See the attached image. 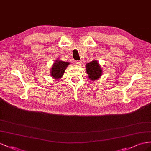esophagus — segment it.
<instances>
[{"label":"esophagus","mask_w":151,"mask_h":151,"mask_svg":"<svg viewBox=\"0 0 151 151\" xmlns=\"http://www.w3.org/2000/svg\"><path fill=\"white\" fill-rule=\"evenodd\" d=\"M75 64H76V65H80V64H82V61H80V60H78V61H75Z\"/></svg>","instance_id":"esophagus-1"}]
</instances>
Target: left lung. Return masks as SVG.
Masks as SVG:
<instances>
[{"instance_id":"obj_1","label":"left lung","mask_w":151,"mask_h":151,"mask_svg":"<svg viewBox=\"0 0 151 151\" xmlns=\"http://www.w3.org/2000/svg\"><path fill=\"white\" fill-rule=\"evenodd\" d=\"M86 69L88 78L92 81L98 80L102 75L103 69L98 61L96 60H93L91 63H87Z\"/></svg>"}]
</instances>
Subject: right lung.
I'll use <instances>...</instances> for the list:
<instances>
[{
    "mask_svg": "<svg viewBox=\"0 0 151 151\" xmlns=\"http://www.w3.org/2000/svg\"><path fill=\"white\" fill-rule=\"evenodd\" d=\"M69 64L70 63L69 62H64L59 59L56 60L53 63L50 70V74L52 78L55 80L60 79L64 75L65 69Z\"/></svg>",
    "mask_w": 151,
    "mask_h": 151,
    "instance_id": "add662e5",
    "label": "right lung"
}]
</instances>
